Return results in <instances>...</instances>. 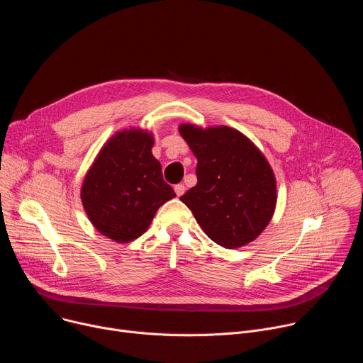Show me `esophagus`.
<instances>
[{"mask_svg": "<svg viewBox=\"0 0 363 363\" xmlns=\"http://www.w3.org/2000/svg\"><path fill=\"white\" fill-rule=\"evenodd\" d=\"M174 189H175V194H177L178 196H182V195L185 194V189H186V188H185L184 184H178V185H175Z\"/></svg>", "mask_w": 363, "mask_h": 363, "instance_id": "1", "label": "esophagus"}]
</instances>
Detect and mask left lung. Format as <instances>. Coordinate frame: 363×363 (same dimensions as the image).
<instances>
[{"mask_svg": "<svg viewBox=\"0 0 363 363\" xmlns=\"http://www.w3.org/2000/svg\"><path fill=\"white\" fill-rule=\"evenodd\" d=\"M178 130L198 160V182L181 201L218 245L238 248L254 241L277 203L276 177L264 153L230 126L181 123Z\"/></svg>", "mask_w": 363, "mask_h": 363, "instance_id": "left-lung-1", "label": "left lung"}]
</instances>
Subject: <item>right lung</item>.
<instances>
[{"label": "right lung", "instance_id": "add662e5", "mask_svg": "<svg viewBox=\"0 0 363 363\" xmlns=\"http://www.w3.org/2000/svg\"><path fill=\"white\" fill-rule=\"evenodd\" d=\"M153 133L129 128L101 146L87 169L80 199L93 227L112 241L136 240L150 225L160 206L175 198L152 155Z\"/></svg>", "mask_w": 363, "mask_h": 363}]
</instances>
